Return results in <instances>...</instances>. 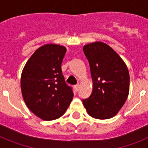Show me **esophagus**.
<instances>
[{"label":"esophagus","instance_id":"esophagus-1","mask_svg":"<svg viewBox=\"0 0 148 148\" xmlns=\"http://www.w3.org/2000/svg\"><path fill=\"white\" fill-rule=\"evenodd\" d=\"M79 84H77V85H75L74 86V88H75V90H76V91H77V90H79Z\"/></svg>","mask_w":148,"mask_h":148}]
</instances>
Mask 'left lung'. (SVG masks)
Masks as SVG:
<instances>
[{
  "instance_id": "obj_1",
  "label": "left lung",
  "mask_w": 148,
  "mask_h": 148,
  "mask_svg": "<svg viewBox=\"0 0 148 148\" xmlns=\"http://www.w3.org/2000/svg\"><path fill=\"white\" fill-rule=\"evenodd\" d=\"M90 64L92 94L83 100L88 114L96 119H109L117 114L129 94L130 75L125 63L103 42L83 47Z\"/></svg>"
}]
</instances>
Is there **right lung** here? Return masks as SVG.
I'll return each mask as SVG.
<instances>
[{"label": "right lung", "instance_id": "right-lung-1", "mask_svg": "<svg viewBox=\"0 0 148 148\" xmlns=\"http://www.w3.org/2000/svg\"><path fill=\"white\" fill-rule=\"evenodd\" d=\"M66 51L61 45L41 46L22 71L21 87L24 102L31 112L45 121L61 117L74 97L60 67Z\"/></svg>", "mask_w": 148, "mask_h": 148}]
</instances>
